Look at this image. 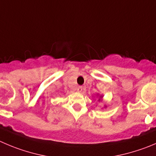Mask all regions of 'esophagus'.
<instances>
[{"label":"esophagus","mask_w":156,"mask_h":156,"mask_svg":"<svg viewBox=\"0 0 156 156\" xmlns=\"http://www.w3.org/2000/svg\"><path fill=\"white\" fill-rule=\"evenodd\" d=\"M76 90H77V91H78V92H81L83 90V87H81V86H79V87H77Z\"/></svg>","instance_id":"34e87169"}]
</instances>
